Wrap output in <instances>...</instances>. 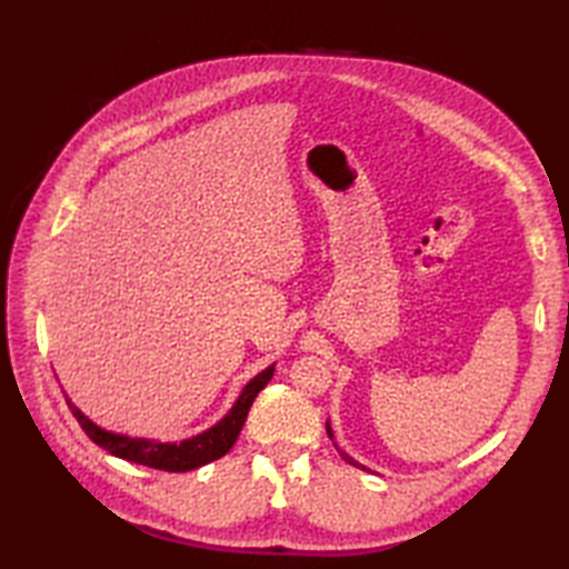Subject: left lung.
Here are the masks:
<instances>
[{
  "mask_svg": "<svg viewBox=\"0 0 569 569\" xmlns=\"http://www.w3.org/2000/svg\"><path fill=\"white\" fill-rule=\"evenodd\" d=\"M328 435H330V438H332V430H330V426H328ZM342 457H345V462H349V465H355V467H361L359 462H355V459L352 457H349V455H345V452H340Z\"/></svg>",
  "mask_w": 569,
  "mask_h": 569,
  "instance_id": "8db88e82",
  "label": "left lung"
}]
</instances>
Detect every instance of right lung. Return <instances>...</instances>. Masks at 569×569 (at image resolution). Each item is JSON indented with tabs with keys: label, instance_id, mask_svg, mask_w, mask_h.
Listing matches in <instances>:
<instances>
[{
	"label": "right lung",
	"instance_id": "obj_1",
	"mask_svg": "<svg viewBox=\"0 0 569 569\" xmlns=\"http://www.w3.org/2000/svg\"><path fill=\"white\" fill-rule=\"evenodd\" d=\"M271 377H273V367L263 369L259 377H253L244 386V391H241V396L237 398L232 410H229V413L220 422H217V426L196 435V438L178 442V445L143 440V438H127V435L107 432L100 426H94L90 418H84L70 401H68V406L72 410V416H76V420L80 422L84 435H88L94 445H100L102 450H107L110 455L122 457V459H127V462L161 469V471H190V469H198L202 465H210V462H214V459H220L229 450H232V445L237 442L241 428H244V420L249 416L253 398H257L263 386L271 381Z\"/></svg>",
	"mask_w": 569,
	"mask_h": 569
}]
</instances>
